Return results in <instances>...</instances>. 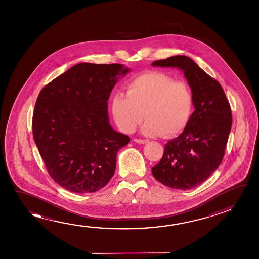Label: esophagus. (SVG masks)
Wrapping results in <instances>:
<instances>
[{
	"mask_svg": "<svg viewBox=\"0 0 259 259\" xmlns=\"http://www.w3.org/2000/svg\"><path fill=\"white\" fill-rule=\"evenodd\" d=\"M134 141L137 143V144H146V143H148L149 141L146 140V139H137V138H135Z\"/></svg>",
	"mask_w": 259,
	"mask_h": 259,
	"instance_id": "esophagus-1",
	"label": "esophagus"
}]
</instances>
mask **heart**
Returning a JSON list of instances; mask_svg holds the SVG:
<instances>
[{"label":"heart","mask_w":259,"mask_h":259,"mask_svg":"<svg viewBox=\"0 0 259 259\" xmlns=\"http://www.w3.org/2000/svg\"><path fill=\"white\" fill-rule=\"evenodd\" d=\"M194 98L190 85L184 81L159 71L143 73L126 85V95L115 92L111 98V112L122 131L133 133L147 116L141 128L145 136L164 134L177 136L191 119Z\"/></svg>","instance_id":"heart-1"}]
</instances>
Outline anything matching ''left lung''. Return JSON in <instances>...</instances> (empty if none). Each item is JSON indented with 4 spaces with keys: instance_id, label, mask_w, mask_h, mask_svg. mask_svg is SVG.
<instances>
[{
    "instance_id": "1",
    "label": "left lung",
    "mask_w": 259,
    "mask_h": 259,
    "mask_svg": "<svg viewBox=\"0 0 259 259\" xmlns=\"http://www.w3.org/2000/svg\"><path fill=\"white\" fill-rule=\"evenodd\" d=\"M154 67L183 70L194 98L195 110L183 133L166 144L153 177L171 189L199 186L221 165L232 125V114L221 84L187 56L155 60Z\"/></svg>"
}]
</instances>
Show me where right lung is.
<instances>
[{
  "label": "right lung",
  "instance_id": "1",
  "mask_svg": "<svg viewBox=\"0 0 259 259\" xmlns=\"http://www.w3.org/2000/svg\"><path fill=\"white\" fill-rule=\"evenodd\" d=\"M121 64L79 63L38 94L32 117L35 144L55 183L76 193L95 192L115 174L116 155L130 137L109 123L107 101Z\"/></svg>",
  "mask_w": 259,
  "mask_h": 259
}]
</instances>
